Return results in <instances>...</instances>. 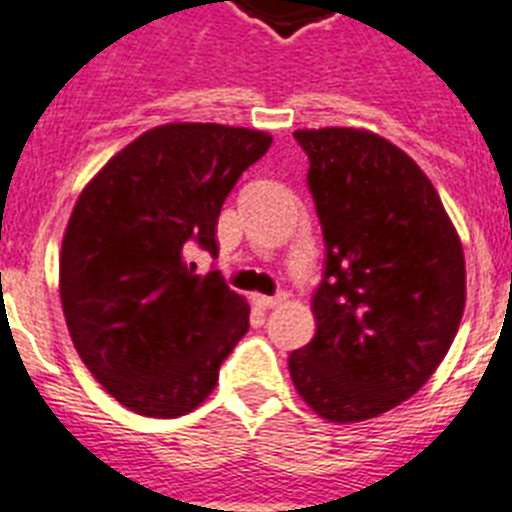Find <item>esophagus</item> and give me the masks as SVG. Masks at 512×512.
<instances>
[{
	"instance_id": "esophagus-1",
	"label": "esophagus",
	"mask_w": 512,
	"mask_h": 512,
	"mask_svg": "<svg viewBox=\"0 0 512 512\" xmlns=\"http://www.w3.org/2000/svg\"><path fill=\"white\" fill-rule=\"evenodd\" d=\"M286 302V294H276V296H263V294H257L255 296V304L257 307H263V309H273L278 307V304Z\"/></svg>"
}]
</instances>
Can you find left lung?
<instances>
[{
    "mask_svg": "<svg viewBox=\"0 0 512 512\" xmlns=\"http://www.w3.org/2000/svg\"><path fill=\"white\" fill-rule=\"evenodd\" d=\"M325 236L315 338L289 356L317 416L367 422L422 388L466 307L461 236L416 161L369 130H296Z\"/></svg>",
    "mask_w": 512,
    "mask_h": 512,
    "instance_id": "8db88e82",
    "label": "left lung"
}]
</instances>
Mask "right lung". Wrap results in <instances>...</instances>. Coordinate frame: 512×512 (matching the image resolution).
<instances>
[{
    "mask_svg": "<svg viewBox=\"0 0 512 512\" xmlns=\"http://www.w3.org/2000/svg\"><path fill=\"white\" fill-rule=\"evenodd\" d=\"M273 137L247 127H153L98 171L72 208L59 294L90 375L140 416L190 414L249 328L218 270L197 276L187 242L218 252V213Z\"/></svg>",
    "mask_w": 512,
    "mask_h": 512,
    "instance_id": "add662e5",
    "label": "right lung"
}]
</instances>
